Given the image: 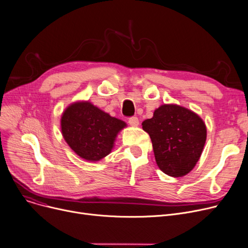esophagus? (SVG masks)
<instances>
[{
	"instance_id": "obj_1",
	"label": "esophagus",
	"mask_w": 248,
	"mask_h": 248,
	"mask_svg": "<svg viewBox=\"0 0 248 248\" xmlns=\"http://www.w3.org/2000/svg\"><path fill=\"white\" fill-rule=\"evenodd\" d=\"M128 123L131 125V126H138L139 125V120L137 117H135V116H133V117H130L128 119Z\"/></svg>"
}]
</instances>
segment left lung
Here are the masks:
<instances>
[{
    "label": "left lung",
    "instance_id": "8db88e82",
    "mask_svg": "<svg viewBox=\"0 0 248 248\" xmlns=\"http://www.w3.org/2000/svg\"><path fill=\"white\" fill-rule=\"evenodd\" d=\"M142 128L149 134L158 167L172 177L190 172L206 141V127L199 116L178 105H162Z\"/></svg>",
    "mask_w": 248,
    "mask_h": 248
}]
</instances>
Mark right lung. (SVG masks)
<instances>
[{
    "label": "right lung",
    "mask_w": 248,
    "mask_h": 248,
    "mask_svg": "<svg viewBox=\"0 0 248 248\" xmlns=\"http://www.w3.org/2000/svg\"><path fill=\"white\" fill-rule=\"evenodd\" d=\"M125 122L111 116L89 102L70 105L62 115V134L69 146L81 158L99 161L107 156Z\"/></svg>",
    "instance_id": "right-lung-1"
}]
</instances>
